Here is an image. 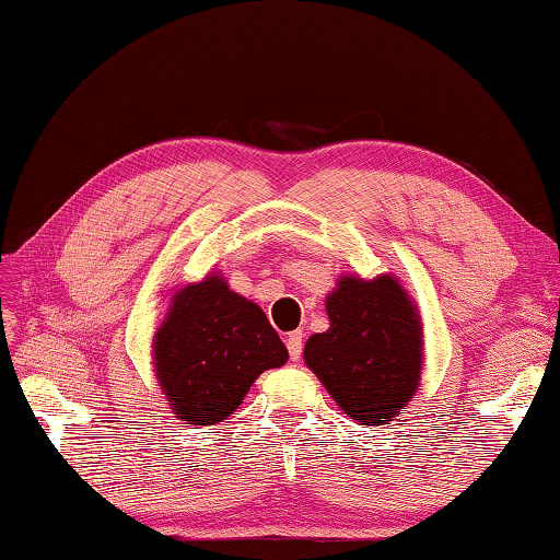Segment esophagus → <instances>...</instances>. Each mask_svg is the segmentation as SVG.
Segmentation results:
<instances>
[{"label":"esophagus","instance_id":"34e87169","mask_svg":"<svg viewBox=\"0 0 560 560\" xmlns=\"http://www.w3.org/2000/svg\"><path fill=\"white\" fill-rule=\"evenodd\" d=\"M287 347H289V357H291L293 361H299V359H301V352H303V332H301V330L291 332V335L287 337Z\"/></svg>","mask_w":560,"mask_h":560}]
</instances>
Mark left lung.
I'll use <instances>...</instances> for the list:
<instances>
[{
	"label": "left lung",
	"mask_w": 560,
	"mask_h": 560,
	"mask_svg": "<svg viewBox=\"0 0 560 560\" xmlns=\"http://www.w3.org/2000/svg\"><path fill=\"white\" fill-rule=\"evenodd\" d=\"M330 330L303 359L349 420L388 424L420 386L422 320L396 277H342L325 301Z\"/></svg>",
	"instance_id": "obj_1"
}]
</instances>
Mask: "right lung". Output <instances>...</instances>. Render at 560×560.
<instances>
[{"label":"right lung","mask_w":560,"mask_h":560,"mask_svg":"<svg viewBox=\"0 0 560 560\" xmlns=\"http://www.w3.org/2000/svg\"><path fill=\"white\" fill-rule=\"evenodd\" d=\"M152 354L164 398L186 424L223 422L259 374L289 359L265 311L218 273L172 295Z\"/></svg>","instance_id":"obj_1"}]
</instances>
